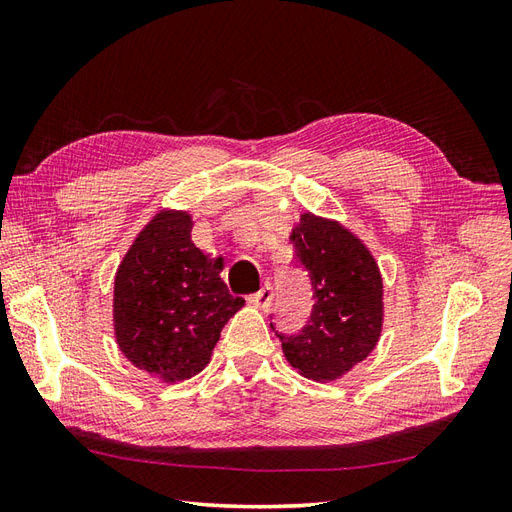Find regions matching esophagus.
Instances as JSON below:
<instances>
[{
	"instance_id": "34e87169",
	"label": "esophagus",
	"mask_w": 512,
	"mask_h": 512,
	"mask_svg": "<svg viewBox=\"0 0 512 512\" xmlns=\"http://www.w3.org/2000/svg\"><path fill=\"white\" fill-rule=\"evenodd\" d=\"M247 301H250L254 307L267 309V307L271 305V301H273V286H271V284H265L258 292L250 294V299H247Z\"/></svg>"
}]
</instances>
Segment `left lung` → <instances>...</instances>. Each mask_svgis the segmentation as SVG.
I'll return each mask as SVG.
<instances>
[{"instance_id":"left-lung-1","label":"left lung","mask_w":512,"mask_h":512,"mask_svg":"<svg viewBox=\"0 0 512 512\" xmlns=\"http://www.w3.org/2000/svg\"><path fill=\"white\" fill-rule=\"evenodd\" d=\"M299 265L309 271L314 309L299 335H280L286 361L299 374L331 382L365 361L382 322V275L367 245L335 220L303 213L290 232Z\"/></svg>"}]
</instances>
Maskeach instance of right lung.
<instances>
[{
  "mask_svg": "<svg viewBox=\"0 0 512 512\" xmlns=\"http://www.w3.org/2000/svg\"><path fill=\"white\" fill-rule=\"evenodd\" d=\"M192 226L188 211H158L115 273L117 346L134 367L166 384L203 371L224 324L245 305L220 277L224 258L194 245Z\"/></svg>",
  "mask_w": 512,
  "mask_h": 512,
  "instance_id": "1",
  "label": "right lung"
}]
</instances>
